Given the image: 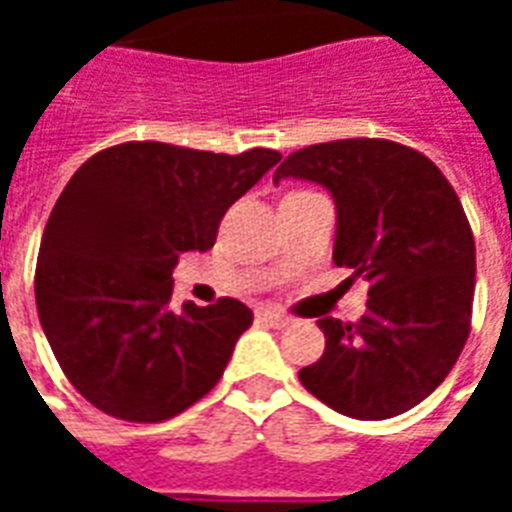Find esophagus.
Returning <instances> with one entry per match:
<instances>
[{"label":"esophagus","instance_id":"1","mask_svg":"<svg viewBox=\"0 0 512 512\" xmlns=\"http://www.w3.org/2000/svg\"><path fill=\"white\" fill-rule=\"evenodd\" d=\"M257 321L266 323V326H274V329H282V326H288L290 318L277 310H257Z\"/></svg>","mask_w":512,"mask_h":512}]
</instances>
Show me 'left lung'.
<instances>
[{
  "label": "left lung",
  "instance_id": "obj_1",
  "mask_svg": "<svg viewBox=\"0 0 512 512\" xmlns=\"http://www.w3.org/2000/svg\"><path fill=\"white\" fill-rule=\"evenodd\" d=\"M321 183L337 202L334 263L367 282L359 323L323 318L326 351L299 378L354 419L422 403L458 362L474 299V235L458 194L419 150L337 139L290 153L274 172Z\"/></svg>",
  "mask_w": 512,
  "mask_h": 512
}]
</instances>
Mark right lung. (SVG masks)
Returning <instances> with one entry per match:
<instances>
[{
    "mask_svg": "<svg viewBox=\"0 0 512 512\" xmlns=\"http://www.w3.org/2000/svg\"><path fill=\"white\" fill-rule=\"evenodd\" d=\"M167 142H123L87 158L51 211L35 301L76 392L126 422H164L219 384L252 310L238 299L172 310L183 252H208L238 197L279 161Z\"/></svg>",
    "mask_w": 512,
    "mask_h": 512,
    "instance_id": "right-lung-1",
    "label": "right lung"
}]
</instances>
